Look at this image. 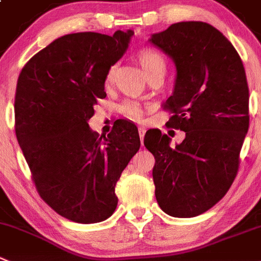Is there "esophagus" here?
Wrapping results in <instances>:
<instances>
[{"label": "esophagus", "mask_w": 261, "mask_h": 261, "mask_svg": "<svg viewBox=\"0 0 261 261\" xmlns=\"http://www.w3.org/2000/svg\"><path fill=\"white\" fill-rule=\"evenodd\" d=\"M138 133H140L141 142H143V138H145V133H146V128H143V126H140V128H138Z\"/></svg>", "instance_id": "1"}]
</instances>
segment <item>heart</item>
<instances>
[{
  "label": "heart",
  "instance_id": "heart-1",
  "mask_svg": "<svg viewBox=\"0 0 261 261\" xmlns=\"http://www.w3.org/2000/svg\"><path fill=\"white\" fill-rule=\"evenodd\" d=\"M136 59L140 63V65L142 66L143 71H145L147 76L152 75L155 73H165V59L156 49L148 48V47L138 49L136 52ZM114 71H115V69L110 68V70L108 71V75H106V82H111V79L114 76ZM120 111L126 118L135 119V120H140L141 116H142V108L136 102L123 103L120 108Z\"/></svg>",
  "mask_w": 261,
  "mask_h": 261
}]
</instances>
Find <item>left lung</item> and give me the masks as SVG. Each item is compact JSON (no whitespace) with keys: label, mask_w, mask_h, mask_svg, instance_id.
<instances>
[{"label":"left lung","mask_w":261,"mask_h":261,"mask_svg":"<svg viewBox=\"0 0 261 261\" xmlns=\"http://www.w3.org/2000/svg\"><path fill=\"white\" fill-rule=\"evenodd\" d=\"M148 41L175 65L173 93L163 108L173 116L166 126L186 132L182 143L159 130L146 133L155 156V196L175 218L202 214L222 200L234 180L240 151L249 130V87L234 47L217 28L180 21Z\"/></svg>","instance_id":"left-lung-1"}]
</instances>
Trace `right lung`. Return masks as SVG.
<instances>
[{
	"label": "right lung",
	"mask_w": 261,
	"mask_h": 261,
	"mask_svg": "<svg viewBox=\"0 0 261 261\" xmlns=\"http://www.w3.org/2000/svg\"><path fill=\"white\" fill-rule=\"evenodd\" d=\"M133 34H66L34 55L17 79V142L41 197L73 222L91 224L113 215L116 182L140 150L135 124L119 120L108 137L88 125L93 106L106 97L108 71Z\"/></svg>",
	"instance_id": "add662e5"
}]
</instances>
